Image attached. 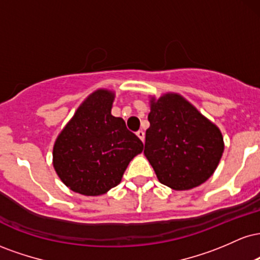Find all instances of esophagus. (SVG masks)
I'll list each match as a JSON object with an SVG mask.
<instances>
[{
	"label": "esophagus",
	"mask_w": 260,
	"mask_h": 260,
	"mask_svg": "<svg viewBox=\"0 0 260 260\" xmlns=\"http://www.w3.org/2000/svg\"><path fill=\"white\" fill-rule=\"evenodd\" d=\"M137 136H138V138L142 140L143 143H144V139H145V133L143 132V131H138V132H137Z\"/></svg>",
	"instance_id": "34e87169"
}]
</instances>
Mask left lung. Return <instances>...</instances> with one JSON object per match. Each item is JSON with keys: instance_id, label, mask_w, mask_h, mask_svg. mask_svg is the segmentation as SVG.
<instances>
[{"instance_id": "left-lung-1", "label": "left lung", "mask_w": 260, "mask_h": 260, "mask_svg": "<svg viewBox=\"0 0 260 260\" xmlns=\"http://www.w3.org/2000/svg\"><path fill=\"white\" fill-rule=\"evenodd\" d=\"M149 104L144 154L157 180L175 190L201 186L222 156L221 131L177 92L150 96Z\"/></svg>"}]
</instances>
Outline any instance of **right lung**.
Wrapping results in <instances>:
<instances>
[{"instance_id":"1","label":"right lung","mask_w":260,"mask_h":260,"mask_svg":"<svg viewBox=\"0 0 260 260\" xmlns=\"http://www.w3.org/2000/svg\"><path fill=\"white\" fill-rule=\"evenodd\" d=\"M115 91L98 89L80 104L59 132L52 150L56 174L73 192L105 194L122 180L143 143L111 115Z\"/></svg>"}]
</instances>
